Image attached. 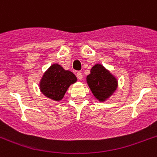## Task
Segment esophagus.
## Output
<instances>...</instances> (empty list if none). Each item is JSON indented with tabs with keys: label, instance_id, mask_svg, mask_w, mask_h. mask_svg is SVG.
Wrapping results in <instances>:
<instances>
[{
	"label": "esophagus",
	"instance_id": "obj_1",
	"mask_svg": "<svg viewBox=\"0 0 157 157\" xmlns=\"http://www.w3.org/2000/svg\"><path fill=\"white\" fill-rule=\"evenodd\" d=\"M76 76H77V78H78L80 81H81V80L83 79V74L81 73V71H78V72L76 73Z\"/></svg>",
	"mask_w": 157,
	"mask_h": 157
}]
</instances>
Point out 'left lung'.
<instances>
[{
    "label": "left lung",
    "instance_id": "8db88e82",
    "mask_svg": "<svg viewBox=\"0 0 157 157\" xmlns=\"http://www.w3.org/2000/svg\"><path fill=\"white\" fill-rule=\"evenodd\" d=\"M86 82L94 96L99 102H104L110 98L118 86L115 76L99 63L91 68L90 73L86 76Z\"/></svg>",
    "mask_w": 157,
    "mask_h": 157
}]
</instances>
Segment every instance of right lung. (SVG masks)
I'll return each instance as SVG.
<instances>
[{"label": "right lung", "instance_id": "1", "mask_svg": "<svg viewBox=\"0 0 157 157\" xmlns=\"http://www.w3.org/2000/svg\"><path fill=\"white\" fill-rule=\"evenodd\" d=\"M76 81V76L71 71L65 70L59 64L54 63L43 74L39 87L45 97L59 102L63 99L69 86Z\"/></svg>", "mask_w": 157, "mask_h": 157}]
</instances>
